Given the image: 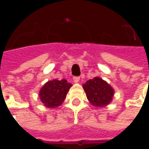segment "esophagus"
Instances as JSON below:
<instances>
[{
  "instance_id": "obj_1",
  "label": "esophagus",
  "mask_w": 149,
  "mask_h": 149,
  "mask_svg": "<svg viewBox=\"0 0 149 149\" xmlns=\"http://www.w3.org/2000/svg\"><path fill=\"white\" fill-rule=\"evenodd\" d=\"M73 81L75 83H78L80 81V77H73Z\"/></svg>"
}]
</instances>
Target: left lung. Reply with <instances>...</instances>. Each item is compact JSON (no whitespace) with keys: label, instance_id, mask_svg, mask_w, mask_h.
Wrapping results in <instances>:
<instances>
[{"label":"left lung","instance_id":"left-lung-1","mask_svg":"<svg viewBox=\"0 0 149 149\" xmlns=\"http://www.w3.org/2000/svg\"><path fill=\"white\" fill-rule=\"evenodd\" d=\"M82 87L91 104L99 108L109 105L112 102L115 93L113 88L98 77L87 81Z\"/></svg>","mask_w":149,"mask_h":149}]
</instances>
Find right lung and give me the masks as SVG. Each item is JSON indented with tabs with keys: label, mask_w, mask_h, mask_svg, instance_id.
Listing matches in <instances>:
<instances>
[{
	"label": "right lung",
	"mask_w": 149,
	"mask_h": 149,
	"mask_svg": "<svg viewBox=\"0 0 149 149\" xmlns=\"http://www.w3.org/2000/svg\"><path fill=\"white\" fill-rule=\"evenodd\" d=\"M72 85L65 79L48 81L40 89V100L47 108L55 109L63 104Z\"/></svg>",
	"instance_id": "add662e5"
}]
</instances>
